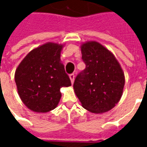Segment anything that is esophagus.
Returning <instances> with one entry per match:
<instances>
[{
	"instance_id": "1",
	"label": "esophagus",
	"mask_w": 147,
	"mask_h": 147,
	"mask_svg": "<svg viewBox=\"0 0 147 147\" xmlns=\"http://www.w3.org/2000/svg\"><path fill=\"white\" fill-rule=\"evenodd\" d=\"M70 80H71V84H73L74 83V81H75V75L74 74H71L70 76Z\"/></svg>"
}]
</instances>
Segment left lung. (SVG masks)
Masks as SVG:
<instances>
[{
	"label": "left lung",
	"mask_w": 147,
	"mask_h": 147,
	"mask_svg": "<svg viewBox=\"0 0 147 147\" xmlns=\"http://www.w3.org/2000/svg\"><path fill=\"white\" fill-rule=\"evenodd\" d=\"M81 52L86 68L76 78L74 91L86 110L108 112L123 94L124 73L114 55L99 42H84Z\"/></svg>",
	"instance_id": "8db88e82"
}]
</instances>
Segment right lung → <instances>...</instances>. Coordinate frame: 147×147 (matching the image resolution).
Here are the masks:
<instances>
[{"label": "right lung", "mask_w": 147, "mask_h": 147, "mask_svg": "<svg viewBox=\"0 0 147 147\" xmlns=\"http://www.w3.org/2000/svg\"><path fill=\"white\" fill-rule=\"evenodd\" d=\"M64 45L47 42L34 49L15 72L18 94L24 104L36 113H47L57 106L61 87L71 85L61 61Z\"/></svg>", "instance_id": "obj_1"}]
</instances>
